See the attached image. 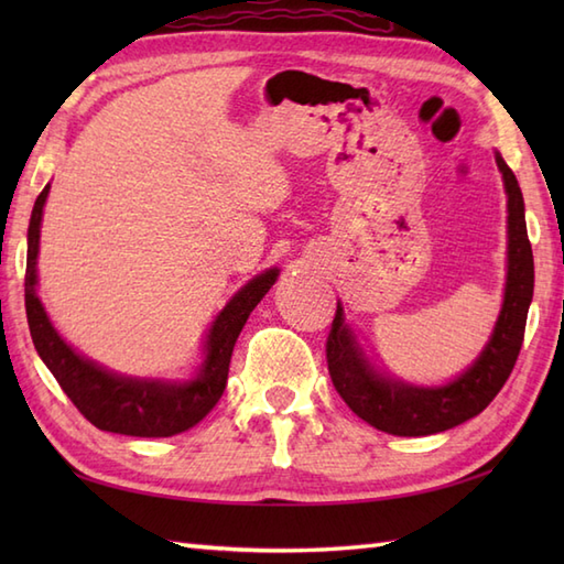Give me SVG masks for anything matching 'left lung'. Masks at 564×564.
I'll list each match as a JSON object with an SVG mask.
<instances>
[{
  "instance_id": "left-lung-1",
  "label": "left lung",
  "mask_w": 564,
  "mask_h": 564,
  "mask_svg": "<svg viewBox=\"0 0 564 564\" xmlns=\"http://www.w3.org/2000/svg\"><path fill=\"white\" fill-rule=\"evenodd\" d=\"M497 166L505 178L509 210L505 305L485 351L463 376L441 388H414L378 373L346 327L341 303H337L327 337L332 382L354 414L386 434L429 436L467 422L497 398L517 364L533 301V251L525 232L523 196L517 176L499 154Z\"/></svg>"
}]
</instances>
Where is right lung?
I'll return each mask as SVG.
<instances>
[{
    "label": "right lung",
    "mask_w": 564,
    "mask_h": 564,
    "mask_svg": "<svg viewBox=\"0 0 564 564\" xmlns=\"http://www.w3.org/2000/svg\"><path fill=\"white\" fill-rule=\"evenodd\" d=\"M47 191H51V184L35 198L31 213L26 281H23L26 317L35 351L43 358V364L51 368V373L72 404L84 414V419H89L101 431L142 438H164L196 426L223 398L235 341L251 310L257 307V303L279 279V269H269L259 273L257 279H251L215 317L206 337V361L200 364L196 378L186 382H164L111 373V370L79 356L65 344V339L51 325V319H47L39 295H35V285H39L35 259H39L41 220Z\"/></svg>",
    "instance_id": "right-lung-1"
}]
</instances>
